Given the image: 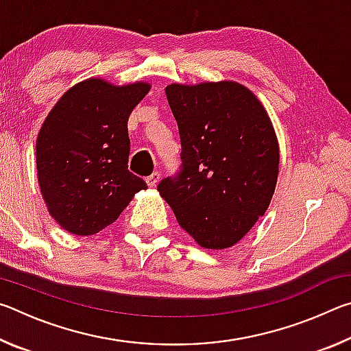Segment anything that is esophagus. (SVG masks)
Segmentation results:
<instances>
[{"label":"esophagus","mask_w":351,"mask_h":351,"mask_svg":"<svg viewBox=\"0 0 351 351\" xmlns=\"http://www.w3.org/2000/svg\"><path fill=\"white\" fill-rule=\"evenodd\" d=\"M159 178H161V175H159L158 171H154V173H152L150 176H147V178H145L147 186H148V187H154V186H156V184L159 182Z\"/></svg>","instance_id":"34e87169"}]
</instances>
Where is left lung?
I'll list each match as a JSON object with an SVG mask.
<instances>
[{"label":"left lung","instance_id":"8db88e82","mask_svg":"<svg viewBox=\"0 0 351 351\" xmlns=\"http://www.w3.org/2000/svg\"><path fill=\"white\" fill-rule=\"evenodd\" d=\"M181 138V167L158 190L181 228L226 249L265 215L276 190L278 142L265 106L237 82L165 88Z\"/></svg>","mask_w":351,"mask_h":351}]
</instances>
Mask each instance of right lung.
<instances>
[{
    "mask_svg": "<svg viewBox=\"0 0 351 351\" xmlns=\"http://www.w3.org/2000/svg\"><path fill=\"white\" fill-rule=\"evenodd\" d=\"M148 91L144 82L116 86L93 77L64 93L45 119L35 145L38 184L68 232L97 234L147 189L128 170V117Z\"/></svg>",
    "mask_w": 351,
    "mask_h": 351,
    "instance_id": "right-lung-1",
    "label": "right lung"
}]
</instances>
